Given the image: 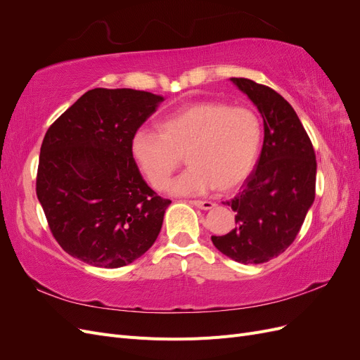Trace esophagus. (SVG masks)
Wrapping results in <instances>:
<instances>
[{
	"label": "esophagus",
	"mask_w": 360,
	"mask_h": 360,
	"mask_svg": "<svg viewBox=\"0 0 360 360\" xmlns=\"http://www.w3.org/2000/svg\"><path fill=\"white\" fill-rule=\"evenodd\" d=\"M189 204L193 207H198V209H201V210H210L214 207V202H212V201H200V200L189 201Z\"/></svg>",
	"instance_id": "34e87169"
}]
</instances>
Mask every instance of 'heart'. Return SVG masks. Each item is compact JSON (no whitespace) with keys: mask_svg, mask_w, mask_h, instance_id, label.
<instances>
[{"mask_svg":"<svg viewBox=\"0 0 360 360\" xmlns=\"http://www.w3.org/2000/svg\"><path fill=\"white\" fill-rule=\"evenodd\" d=\"M258 115L245 106L205 101L163 118L159 132L139 129L130 153L156 191L167 188L172 172L186 158L189 168L169 184V193L201 195L231 191L252 171L261 146Z\"/></svg>","mask_w":360,"mask_h":360,"instance_id":"obj_1","label":"heart"}]
</instances>
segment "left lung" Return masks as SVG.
<instances>
[{
  "mask_svg": "<svg viewBox=\"0 0 360 360\" xmlns=\"http://www.w3.org/2000/svg\"><path fill=\"white\" fill-rule=\"evenodd\" d=\"M263 117L264 141L255 169L242 191L226 201L236 226L212 236L221 252L242 264H261L294 242L315 198L317 160L311 139L292 106L275 90L246 78H231Z\"/></svg>",
  "mask_w": 360,
  "mask_h": 360,
  "instance_id": "left-lung-1",
  "label": "left lung"
}]
</instances>
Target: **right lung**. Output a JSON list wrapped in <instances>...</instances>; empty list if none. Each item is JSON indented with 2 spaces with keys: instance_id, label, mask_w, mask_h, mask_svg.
I'll list each match as a JSON object with an SVG mask.
<instances>
[{
  "instance_id": "add662e5",
  "label": "right lung",
  "mask_w": 360,
  "mask_h": 360,
  "mask_svg": "<svg viewBox=\"0 0 360 360\" xmlns=\"http://www.w3.org/2000/svg\"><path fill=\"white\" fill-rule=\"evenodd\" d=\"M163 97L94 89L43 138L36 181L51 231L66 252L94 267L134 263L151 248L171 204L144 181L130 141Z\"/></svg>"
}]
</instances>
